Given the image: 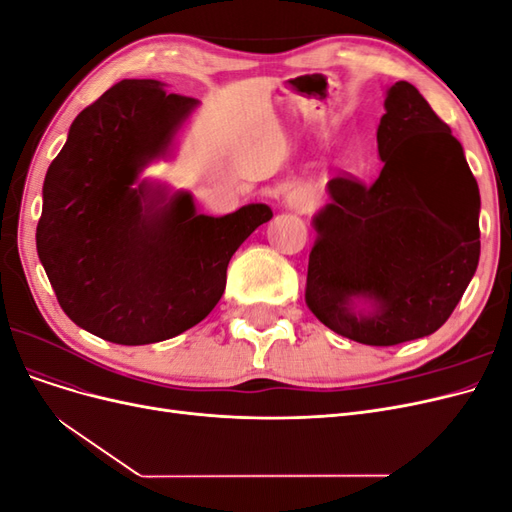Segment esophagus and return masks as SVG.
<instances>
[{"label":"esophagus","mask_w":512,"mask_h":512,"mask_svg":"<svg viewBox=\"0 0 512 512\" xmlns=\"http://www.w3.org/2000/svg\"><path fill=\"white\" fill-rule=\"evenodd\" d=\"M286 203H288V207L297 209V211H307L309 207L314 205V200L307 192H290L288 198H286Z\"/></svg>","instance_id":"34e87169"}]
</instances>
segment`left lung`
I'll use <instances>...</instances> for the list:
<instances>
[{
  "label": "left lung",
  "instance_id": "1",
  "mask_svg": "<svg viewBox=\"0 0 512 512\" xmlns=\"http://www.w3.org/2000/svg\"><path fill=\"white\" fill-rule=\"evenodd\" d=\"M384 108L380 177L329 181L305 286L324 327L367 346L436 333L480 256V194L461 143L406 81L386 89ZM356 300L370 305L367 313Z\"/></svg>",
  "mask_w": 512,
  "mask_h": 512
}]
</instances>
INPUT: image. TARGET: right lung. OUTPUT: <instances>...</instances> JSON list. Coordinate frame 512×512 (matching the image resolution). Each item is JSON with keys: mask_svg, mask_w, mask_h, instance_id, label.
Segmentation results:
<instances>
[{"mask_svg": "<svg viewBox=\"0 0 512 512\" xmlns=\"http://www.w3.org/2000/svg\"><path fill=\"white\" fill-rule=\"evenodd\" d=\"M196 106L160 81H121L72 121L46 170L40 262L68 318L106 342L156 344L207 318L232 254L273 218L262 203L211 218L188 192L136 183Z\"/></svg>", "mask_w": 512, "mask_h": 512, "instance_id": "1", "label": "right lung"}]
</instances>
